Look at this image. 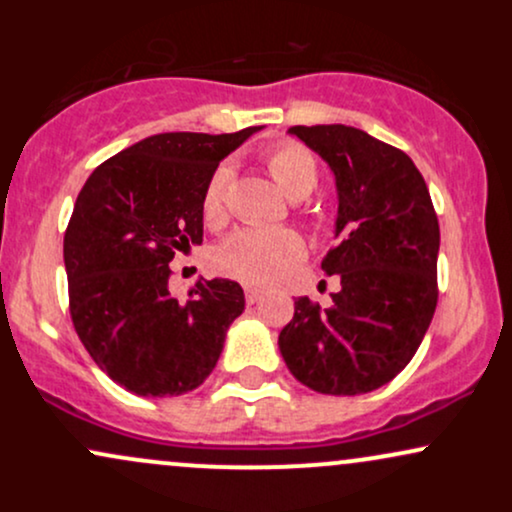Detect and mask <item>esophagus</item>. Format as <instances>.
<instances>
[{"mask_svg":"<svg viewBox=\"0 0 512 512\" xmlns=\"http://www.w3.org/2000/svg\"><path fill=\"white\" fill-rule=\"evenodd\" d=\"M260 298H262V291L257 289V286H245V301L252 305L260 301Z\"/></svg>","mask_w":512,"mask_h":512,"instance_id":"esophagus-1","label":"esophagus"}]
</instances>
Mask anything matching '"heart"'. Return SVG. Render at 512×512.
I'll list each match as a JSON object with an SVG mask.
<instances>
[{
  "label": "heart",
  "instance_id": "obj_1",
  "mask_svg": "<svg viewBox=\"0 0 512 512\" xmlns=\"http://www.w3.org/2000/svg\"><path fill=\"white\" fill-rule=\"evenodd\" d=\"M269 175L284 195L303 199L317 187L320 170L313 154L301 144H279L264 156ZM231 168L219 166L204 187L202 214L209 226L226 219V192ZM305 245L301 236L289 228H240L216 248V267L223 274L236 276L248 284H272L291 264L301 262Z\"/></svg>",
  "mask_w": 512,
  "mask_h": 512
}]
</instances>
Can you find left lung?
<instances>
[{
    "mask_svg": "<svg viewBox=\"0 0 512 512\" xmlns=\"http://www.w3.org/2000/svg\"><path fill=\"white\" fill-rule=\"evenodd\" d=\"M337 185V245L322 260L342 289L322 310L296 298L279 351L298 383L363 395L411 361L438 303L440 228L424 175L395 146L346 125L291 127Z\"/></svg>",
    "mask_w": 512,
    "mask_h": 512,
    "instance_id": "1",
    "label": "left lung"
}]
</instances>
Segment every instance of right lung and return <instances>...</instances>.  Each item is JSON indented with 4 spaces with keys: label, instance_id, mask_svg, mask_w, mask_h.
Segmentation results:
<instances>
[{
    "label": "right lung",
    "instance_id": "1",
    "mask_svg": "<svg viewBox=\"0 0 512 512\" xmlns=\"http://www.w3.org/2000/svg\"><path fill=\"white\" fill-rule=\"evenodd\" d=\"M260 129L154 134L101 163L76 197L64 233L69 313L98 368L134 395L178 397L202 385L245 310L231 279H199L178 301L168 264L202 245L204 187Z\"/></svg>",
    "mask_w": 512,
    "mask_h": 512
}]
</instances>
